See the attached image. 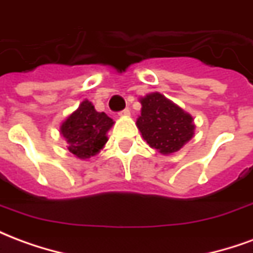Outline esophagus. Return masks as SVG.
Masks as SVG:
<instances>
[{
	"label": "esophagus",
	"mask_w": 253,
	"mask_h": 253,
	"mask_svg": "<svg viewBox=\"0 0 253 253\" xmlns=\"http://www.w3.org/2000/svg\"><path fill=\"white\" fill-rule=\"evenodd\" d=\"M119 115H121V116H128V115H130V110H128V108H125V110L119 112Z\"/></svg>",
	"instance_id": "1"
}]
</instances>
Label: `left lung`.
I'll return each instance as SVG.
<instances>
[{"instance_id": "8db88e82", "label": "left lung", "mask_w": 253, "mask_h": 253, "mask_svg": "<svg viewBox=\"0 0 253 253\" xmlns=\"http://www.w3.org/2000/svg\"><path fill=\"white\" fill-rule=\"evenodd\" d=\"M142 110L137 126L143 139L160 153H175L194 135L192 116L163 94L150 93L141 99Z\"/></svg>"}]
</instances>
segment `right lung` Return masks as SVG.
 Instances as JSON below:
<instances>
[{
    "mask_svg": "<svg viewBox=\"0 0 253 253\" xmlns=\"http://www.w3.org/2000/svg\"><path fill=\"white\" fill-rule=\"evenodd\" d=\"M114 125L104 112H97L88 100L63 122L61 134L69 143V152L78 159H90L107 142V131Z\"/></svg>",
    "mask_w": 253,
    "mask_h": 253,
    "instance_id": "obj_1",
    "label": "right lung"
}]
</instances>
